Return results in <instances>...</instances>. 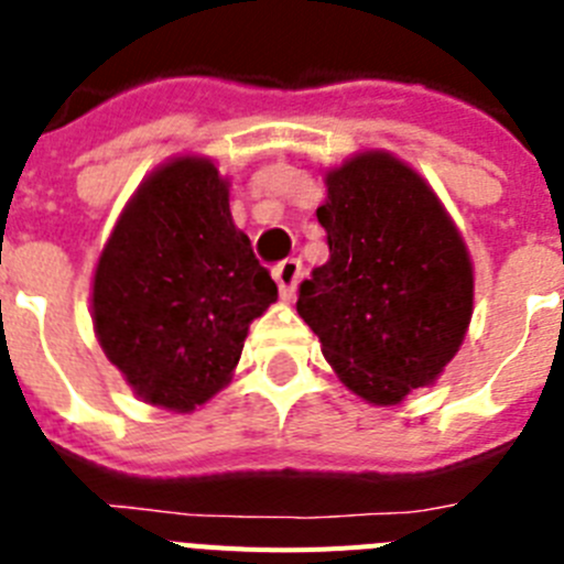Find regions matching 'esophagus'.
I'll return each instance as SVG.
<instances>
[{
  "label": "esophagus",
  "instance_id": "esophagus-1",
  "mask_svg": "<svg viewBox=\"0 0 564 564\" xmlns=\"http://www.w3.org/2000/svg\"><path fill=\"white\" fill-rule=\"evenodd\" d=\"M299 276H302V262H299V259H285V262H279V265L273 268V279H276V285H279V296L285 299V302H291L293 293H296Z\"/></svg>",
  "mask_w": 564,
  "mask_h": 564
}]
</instances>
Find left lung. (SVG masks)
<instances>
[{"mask_svg": "<svg viewBox=\"0 0 564 564\" xmlns=\"http://www.w3.org/2000/svg\"><path fill=\"white\" fill-rule=\"evenodd\" d=\"M316 217L330 259L299 285V316L356 395L403 401L441 376L466 336L475 279L460 234L387 152L333 169Z\"/></svg>", "mask_w": 564, "mask_h": 564, "instance_id": "1", "label": "left lung"}]
</instances>
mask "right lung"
I'll return each mask as SVG.
<instances>
[{"mask_svg": "<svg viewBox=\"0 0 564 564\" xmlns=\"http://www.w3.org/2000/svg\"><path fill=\"white\" fill-rule=\"evenodd\" d=\"M276 302L268 268L237 231L228 186L200 158L138 188L93 282V322L109 361L149 403L188 412L220 392L248 325Z\"/></svg>", "mask_w": 564, "mask_h": 564, "instance_id": "add662e5", "label": "right lung"}]
</instances>
